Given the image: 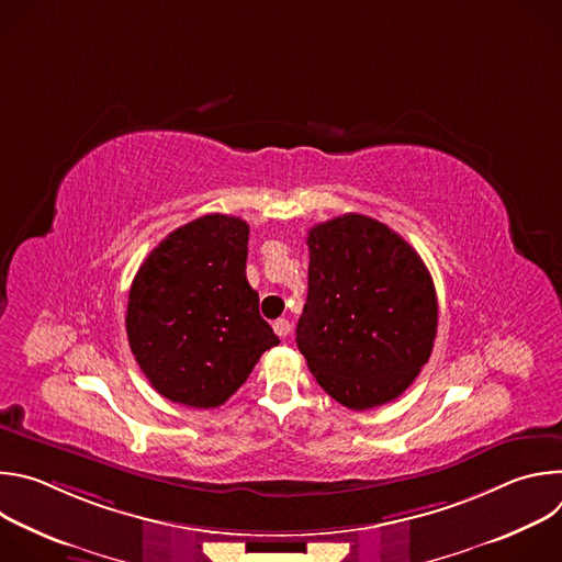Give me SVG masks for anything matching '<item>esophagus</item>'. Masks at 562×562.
Listing matches in <instances>:
<instances>
[{"label":"esophagus","mask_w":562,"mask_h":562,"mask_svg":"<svg viewBox=\"0 0 562 562\" xmlns=\"http://www.w3.org/2000/svg\"><path fill=\"white\" fill-rule=\"evenodd\" d=\"M273 331L280 336V338H286L289 334H291V323L286 317H280V319H276L273 323Z\"/></svg>","instance_id":"34e87169"}]
</instances>
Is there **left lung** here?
I'll return each mask as SVG.
<instances>
[{
	"mask_svg": "<svg viewBox=\"0 0 562 562\" xmlns=\"http://www.w3.org/2000/svg\"><path fill=\"white\" fill-rule=\"evenodd\" d=\"M308 293L295 342L340 405L391 403L427 364L438 297L420 256L386 224L345 213L308 228Z\"/></svg>",
	"mask_w": 562,
	"mask_h": 562,
	"instance_id": "left-lung-1",
	"label": "left lung"
}]
</instances>
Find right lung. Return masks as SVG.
<instances>
[{"label": "right lung", "mask_w": 562, "mask_h": 562, "mask_svg": "<svg viewBox=\"0 0 562 562\" xmlns=\"http://www.w3.org/2000/svg\"><path fill=\"white\" fill-rule=\"evenodd\" d=\"M247 245L245 220L211 213L169 233L133 278L128 345L153 389L171 403L224 405L280 342L247 282Z\"/></svg>", "instance_id": "obj_1"}]
</instances>
